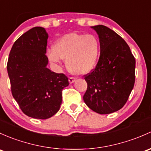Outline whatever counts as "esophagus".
<instances>
[{
    "instance_id": "1",
    "label": "esophagus",
    "mask_w": 151,
    "mask_h": 151,
    "mask_svg": "<svg viewBox=\"0 0 151 151\" xmlns=\"http://www.w3.org/2000/svg\"><path fill=\"white\" fill-rule=\"evenodd\" d=\"M75 79L74 78V77H69V84H72V83H74V82H75Z\"/></svg>"
}]
</instances>
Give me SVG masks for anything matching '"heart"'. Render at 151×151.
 Wrapping results in <instances>:
<instances>
[{
  "label": "heart",
  "instance_id": "b5f03b06",
  "mask_svg": "<svg viewBox=\"0 0 151 151\" xmlns=\"http://www.w3.org/2000/svg\"><path fill=\"white\" fill-rule=\"evenodd\" d=\"M101 53L99 39L94 35L71 32L57 40L47 52L51 63L66 59L68 70L77 75H85L96 67Z\"/></svg>",
  "mask_w": 151,
  "mask_h": 151
}]
</instances>
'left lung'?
Here are the masks:
<instances>
[{"mask_svg":"<svg viewBox=\"0 0 151 151\" xmlns=\"http://www.w3.org/2000/svg\"><path fill=\"white\" fill-rule=\"evenodd\" d=\"M98 34L101 53L96 69L85 80L83 100L91 110L109 114L121 109L134 84L135 59L129 45L117 33L104 25L90 27Z\"/></svg>","mask_w":151,"mask_h":151,"instance_id":"left-lung-1","label":"left lung"}]
</instances>
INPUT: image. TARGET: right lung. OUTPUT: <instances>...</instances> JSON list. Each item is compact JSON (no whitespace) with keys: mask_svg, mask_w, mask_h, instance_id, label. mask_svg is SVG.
Wrapping results in <instances>:
<instances>
[{"mask_svg":"<svg viewBox=\"0 0 151 151\" xmlns=\"http://www.w3.org/2000/svg\"><path fill=\"white\" fill-rule=\"evenodd\" d=\"M48 34L35 27L16 40L9 53L7 71L12 96L24 114L39 119L50 118L62 103V90L69 85L63 74L47 68Z\"/></svg>","mask_w":151,"mask_h":151,"instance_id":"1","label":"right lung"}]
</instances>
